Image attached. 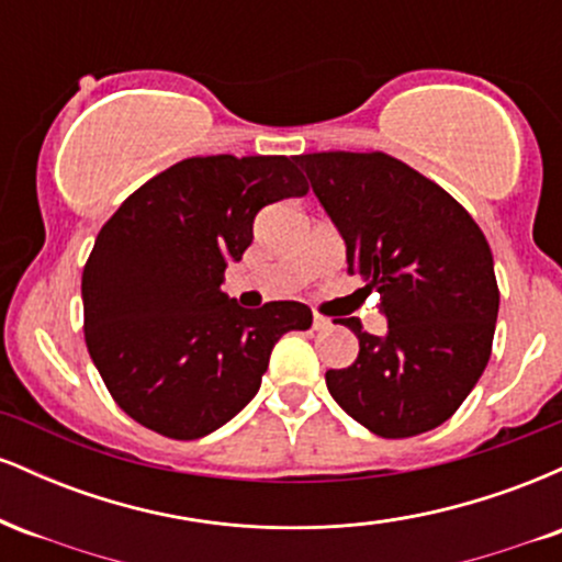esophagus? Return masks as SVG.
I'll list each match as a JSON object with an SVG mask.
<instances>
[{"mask_svg": "<svg viewBox=\"0 0 562 562\" xmlns=\"http://www.w3.org/2000/svg\"><path fill=\"white\" fill-rule=\"evenodd\" d=\"M312 327H314V330H317V333H322V330H330V327H333V322L327 319V317H322V314H314V319H312Z\"/></svg>", "mask_w": 562, "mask_h": 562, "instance_id": "34e87169", "label": "esophagus"}]
</instances>
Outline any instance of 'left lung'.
I'll return each instance as SVG.
<instances>
[{"mask_svg": "<svg viewBox=\"0 0 562 562\" xmlns=\"http://www.w3.org/2000/svg\"><path fill=\"white\" fill-rule=\"evenodd\" d=\"M295 164L346 243L348 274L380 293L385 335L340 319L357 362L327 370V391L383 438L447 423L492 357L499 288L473 216L423 173L385 153H312Z\"/></svg>", "mask_w": 562, "mask_h": 562, "instance_id": "obj_1", "label": "left lung"}]
</instances>
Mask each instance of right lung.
I'll return each instance as SVG.
<instances>
[{
	"mask_svg": "<svg viewBox=\"0 0 562 562\" xmlns=\"http://www.w3.org/2000/svg\"><path fill=\"white\" fill-rule=\"evenodd\" d=\"M306 190L295 158H187L108 218L81 277L83 338L128 417L179 441L209 436L256 396L277 340L312 327L299 301L243 308L222 293L256 214Z\"/></svg>",
	"mask_w": 562,
	"mask_h": 562,
	"instance_id": "right-lung-1",
	"label": "right lung"
}]
</instances>
